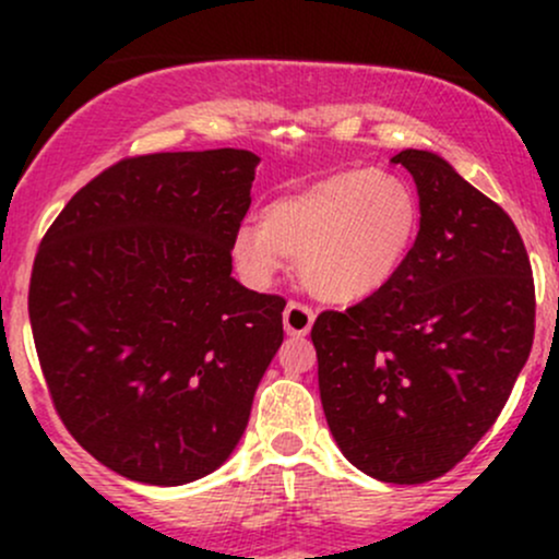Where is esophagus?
<instances>
[{
  "label": "esophagus",
  "instance_id": "1",
  "mask_svg": "<svg viewBox=\"0 0 559 559\" xmlns=\"http://www.w3.org/2000/svg\"><path fill=\"white\" fill-rule=\"evenodd\" d=\"M312 320H316L312 307H307L305 301H288L284 310V329L288 336H307L312 329Z\"/></svg>",
  "mask_w": 559,
  "mask_h": 559
}]
</instances>
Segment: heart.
Masks as SVG:
<instances>
[{
    "mask_svg": "<svg viewBox=\"0 0 559 559\" xmlns=\"http://www.w3.org/2000/svg\"><path fill=\"white\" fill-rule=\"evenodd\" d=\"M418 228V194L402 176L344 170L267 204L262 223L236 230L234 260L265 286L299 258L301 281L316 297L357 301L402 271Z\"/></svg>",
    "mask_w": 559,
    "mask_h": 559,
    "instance_id": "heart-1",
    "label": "heart"
}]
</instances>
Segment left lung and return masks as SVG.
Wrapping results in <instances>:
<instances>
[{"label":"left lung","mask_w":559,"mask_h":559,"mask_svg":"<svg viewBox=\"0 0 559 559\" xmlns=\"http://www.w3.org/2000/svg\"><path fill=\"white\" fill-rule=\"evenodd\" d=\"M420 230L402 271L312 325L325 420L344 457L426 484L497 423L531 355L536 288L512 217L447 159L404 150Z\"/></svg>","instance_id":"obj_1"}]
</instances>
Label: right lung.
Masks as SVG:
<instances>
[{"instance_id": "add662e5", "label": "right lung", "mask_w": 559, "mask_h": 559, "mask_svg": "<svg viewBox=\"0 0 559 559\" xmlns=\"http://www.w3.org/2000/svg\"><path fill=\"white\" fill-rule=\"evenodd\" d=\"M258 163L247 150L126 157L44 234L28 288L38 365L70 436L120 476L189 484L247 428L286 307L230 278Z\"/></svg>"}]
</instances>
